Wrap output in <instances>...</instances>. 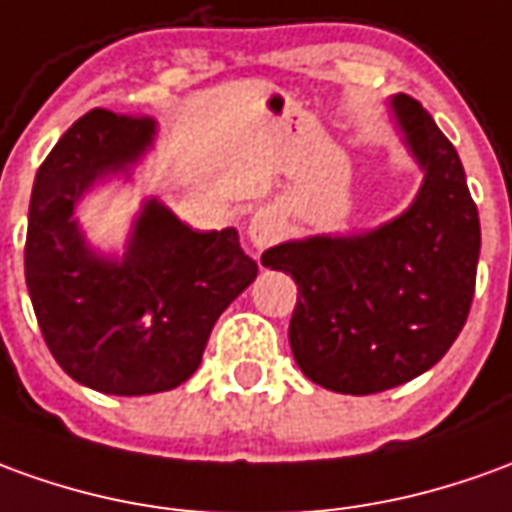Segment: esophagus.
<instances>
[{"mask_svg": "<svg viewBox=\"0 0 512 512\" xmlns=\"http://www.w3.org/2000/svg\"><path fill=\"white\" fill-rule=\"evenodd\" d=\"M248 236L253 248L267 250L270 245H276L278 239L284 236V225L276 220V214H270V211H259V214L250 220Z\"/></svg>", "mask_w": 512, "mask_h": 512, "instance_id": "esophagus-1", "label": "esophagus"}]
</instances>
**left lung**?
Masks as SVG:
<instances>
[{"label": "left lung", "instance_id": "8db88e82", "mask_svg": "<svg viewBox=\"0 0 512 512\" xmlns=\"http://www.w3.org/2000/svg\"><path fill=\"white\" fill-rule=\"evenodd\" d=\"M398 122L426 178L410 209L365 236H315L264 253L298 284L290 345L298 368L334 393L410 382L463 331L477 287L479 214L454 144L424 105L398 94Z\"/></svg>", "mask_w": 512, "mask_h": 512}]
</instances>
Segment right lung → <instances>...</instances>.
I'll return each instance as SVG.
<instances>
[{"label":"right lung","instance_id":"add662e5","mask_svg":"<svg viewBox=\"0 0 512 512\" xmlns=\"http://www.w3.org/2000/svg\"><path fill=\"white\" fill-rule=\"evenodd\" d=\"M150 116L94 108L35 172L24 276L44 343L74 382L147 396L186 382L225 306L259 267L234 228L200 234L150 200L125 262L97 259L72 220L77 197L153 142Z\"/></svg>","mask_w":512,"mask_h":512}]
</instances>
